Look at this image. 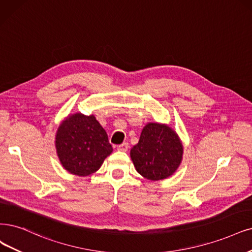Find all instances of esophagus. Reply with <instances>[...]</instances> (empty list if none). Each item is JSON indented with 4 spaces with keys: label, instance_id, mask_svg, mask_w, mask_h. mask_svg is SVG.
Wrapping results in <instances>:
<instances>
[{
    "label": "esophagus",
    "instance_id": "esophagus-1",
    "mask_svg": "<svg viewBox=\"0 0 252 252\" xmlns=\"http://www.w3.org/2000/svg\"><path fill=\"white\" fill-rule=\"evenodd\" d=\"M128 148V143L127 142H124L123 144H120L117 146V150L120 152H126Z\"/></svg>",
    "mask_w": 252,
    "mask_h": 252
}]
</instances>
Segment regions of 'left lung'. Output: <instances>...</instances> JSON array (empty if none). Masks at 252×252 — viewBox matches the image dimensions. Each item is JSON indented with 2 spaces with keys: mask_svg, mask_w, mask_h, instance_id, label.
<instances>
[{
  "mask_svg": "<svg viewBox=\"0 0 252 252\" xmlns=\"http://www.w3.org/2000/svg\"><path fill=\"white\" fill-rule=\"evenodd\" d=\"M183 153L182 141L169 126L150 123L131 150V159L138 173L147 180L160 181L179 168Z\"/></svg>",
  "mask_w": 252,
  "mask_h": 252,
  "instance_id": "left-lung-1",
  "label": "left lung"
}]
</instances>
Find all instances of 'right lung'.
<instances>
[{
    "label": "right lung",
    "mask_w": 252,
    "mask_h": 252,
    "mask_svg": "<svg viewBox=\"0 0 252 252\" xmlns=\"http://www.w3.org/2000/svg\"><path fill=\"white\" fill-rule=\"evenodd\" d=\"M56 151L65 170L78 176L97 171L113 148L94 115H68L56 134Z\"/></svg>",
    "instance_id": "obj_1"
}]
</instances>
